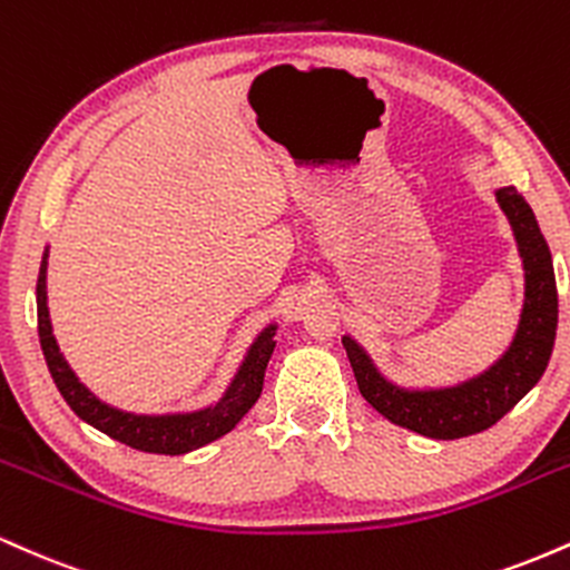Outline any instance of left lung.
Listing matches in <instances>:
<instances>
[{"label":"left lung","instance_id":"left-lung-1","mask_svg":"<svg viewBox=\"0 0 570 570\" xmlns=\"http://www.w3.org/2000/svg\"><path fill=\"white\" fill-rule=\"evenodd\" d=\"M501 212L512 225L525 273L520 322L507 351L480 375L436 389H404L375 367L370 353L351 335L343 337L358 391L396 426L429 440H461L499 423L544 375L558 332V286L552 254L539 230L533 208L514 187L495 189Z\"/></svg>","mask_w":570,"mask_h":570}]
</instances>
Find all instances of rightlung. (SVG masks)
Listing matches in <instances>:
<instances>
[{
	"instance_id": "add662e5",
	"label": "right lung",
	"mask_w": 570,
	"mask_h": 570,
	"mask_svg": "<svg viewBox=\"0 0 570 570\" xmlns=\"http://www.w3.org/2000/svg\"><path fill=\"white\" fill-rule=\"evenodd\" d=\"M48 254L45 248L42 265H39L37 278V326H39V345H42L45 362H48L50 375L67 399V404L75 410L77 417L85 423L104 431L112 440L128 444V448L141 450V453H160V455H185L189 450H198L203 444L219 440L227 431L238 426L240 417L254 407L259 394H263V381L267 362H271L273 348H276V330L278 324H267L254 343L248 345L244 362L235 370L233 381L227 383L225 394L217 402L200 410L187 412H160V415H144V412H128L112 404L101 402L88 385L80 383L75 370L63 358L58 348L53 324H50L48 311Z\"/></svg>"
}]
</instances>
